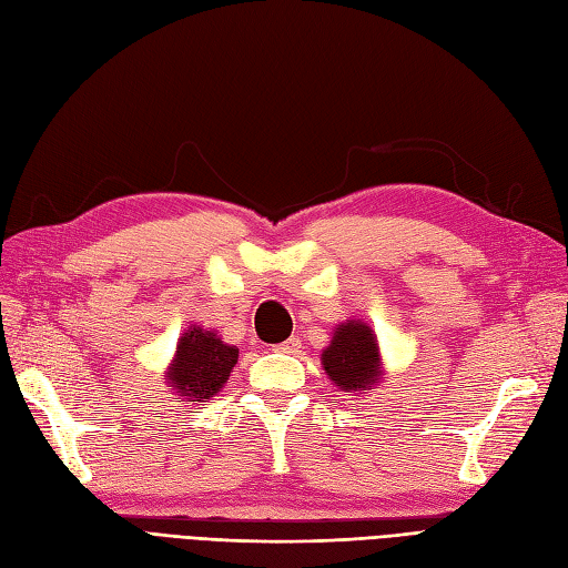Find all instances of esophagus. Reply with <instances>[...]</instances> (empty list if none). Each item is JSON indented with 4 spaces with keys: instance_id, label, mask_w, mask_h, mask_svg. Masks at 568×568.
Returning <instances> with one entry per match:
<instances>
[{
    "instance_id": "1",
    "label": "esophagus",
    "mask_w": 568,
    "mask_h": 568,
    "mask_svg": "<svg viewBox=\"0 0 568 568\" xmlns=\"http://www.w3.org/2000/svg\"><path fill=\"white\" fill-rule=\"evenodd\" d=\"M274 353H284V355H296L301 351V341L298 338H288L284 343H277V346L272 348Z\"/></svg>"
}]
</instances>
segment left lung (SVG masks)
<instances>
[{
  "instance_id": "8db88e82",
  "label": "left lung",
  "mask_w": 568,
  "mask_h": 568,
  "mask_svg": "<svg viewBox=\"0 0 568 568\" xmlns=\"http://www.w3.org/2000/svg\"><path fill=\"white\" fill-rule=\"evenodd\" d=\"M322 365L343 393H365L382 384V355L372 326L348 320L334 329L332 343L322 351Z\"/></svg>"
}]
</instances>
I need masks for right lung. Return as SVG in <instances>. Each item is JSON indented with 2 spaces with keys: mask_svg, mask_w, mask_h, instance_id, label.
<instances>
[{
  "mask_svg": "<svg viewBox=\"0 0 568 568\" xmlns=\"http://www.w3.org/2000/svg\"><path fill=\"white\" fill-rule=\"evenodd\" d=\"M239 359V348L230 346L215 332L189 326L180 336L173 363L165 376L168 384L186 403H205L227 384Z\"/></svg>",
  "mask_w": 568,
  "mask_h": 568,
  "instance_id": "1",
  "label": "right lung"
}]
</instances>
